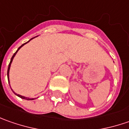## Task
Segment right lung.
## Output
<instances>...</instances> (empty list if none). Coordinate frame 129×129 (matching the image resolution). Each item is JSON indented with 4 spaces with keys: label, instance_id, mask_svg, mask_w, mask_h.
Listing matches in <instances>:
<instances>
[{
    "label": "right lung",
    "instance_id": "right-lung-1",
    "mask_svg": "<svg viewBox=\"0 0 129 129\" xmlns=\"http://www.w3.org/2000/svg\"><path fill=\"white\" fill-rule=\"evenodd\" d=\"M35 37L31 38V39H30L29 41H28L27 42H26V43H24V44H22V45H21V47H18V49H17V51L15 52L14 54H13V57H11V62H10V63H9V65H8V72H7L8 80V82H9V83H10V81H9V71H10V68H11V63H12L13 58H14V57L16 56V53H17V52H18V50H19V49H21V47H22L23 46V45H25L26 44H27V43L29 42H30V41H31V39H34V38H35ZM10 87H11V86H10ZM11 90H12V89H11ZM13 92H14V91H13ZM14 93H15V94H16V95L17 96L19 97V98H22V99H25V100H29V101H32V100H34V99H36V98H27V97H24V96H23V95H19V94H17V93H16V92H14Z\"/></svg>",
    "mask_w": 129,
    "mask_h": 129
}]
</instances>
